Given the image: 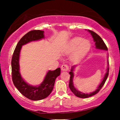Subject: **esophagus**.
I'll return each instance as SVG.
<instances>
[{
  "label": "esophagus",
  "mask_w": 120,
  "mask_h": 120,
  "mask_svg": "<svg viewBox=\"0 0 120 120\" xmlns=\"http://www.w3.org/2000/svg\"><path fill=\"white\" fill-rule=\"evenodd\" d=\"M61 70L62 71H68L69 70V67H68V65L66 64L62 65Z\"/></svg>",
  "instance_id": "1"
}]
</instances>
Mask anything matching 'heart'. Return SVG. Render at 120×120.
<instances>
[{
    "instance_id": "1",
    "label": "heart",
    "mask_w": 120,
    "mask_h": 120,
    "mask_svg": "<svg viewBox=\"0 0 120 120\" xmlns=\"http://www.w3.org/2000/svg\"><path fill=\"white\" fill-rule=\"evenodd\" d=\"M90 43L88 40L76 37L69 41L64 49L66 54L72 53L70 59L73 62L78 63L84 59L90 49Z\"/></svg>"
}]
</instances>
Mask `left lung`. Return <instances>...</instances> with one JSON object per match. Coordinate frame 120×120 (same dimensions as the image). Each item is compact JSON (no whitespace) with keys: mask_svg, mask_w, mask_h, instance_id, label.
Returning <instances> with one entry per match:
<instances>
[{"mask_svg":"<svg viewBox=\"0 0 120 120\" xmlns=\"http://www.w3.org/2000/svg\"><path fill=\"white\" fill-rule=\"evenodd\" d=\"M88 31L90 33L91 35H92V37L93 38V40H94V41L95 42V48L99 50H105L107 51V48L106 45H105V43L103 41V40L101 39V38L99 36L98 34H97L96 33H95L94 32L92 31H90V30H88ZM109 58V56H108ZM76 66H73L71 67V69L70 71L69 72V74L70 75V80H69V88L70 90H71V92L74 93V94L76 95V96L78 97H79V98H88V97H91L96 94L97 93H98L99 90H101V87L103 86V85H104L105 82L107 79V77L109 76V60L107 59V68L106 70V72L105 73L104 75V78H103L102 81H101V82L99 84V85L97 87V89L96 90L94 91L92 93H84L80 92V91L78 90V89H77L75 88L74 85V82H73V78H74V71L75 68L76 67Z\"/></svg>","mask_w":120,"mask_h":120,"instance_id":"1","label":"left lung"}]
</instances>
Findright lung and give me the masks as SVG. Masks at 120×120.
<instances>
[{"mask_svg":"<svg viewBox=\"0 0 120 120\" xmlns=\"http://www.w3.org/2000/svg\"><path fill=\"white\" fill-rule=\"evenodd\" d=\"M43 31L33 30L30 31L22 38L14 50L11 59L12 79L15 86L24 96L33 101L45 98L53 89L56 77L60 75L61 69L48 71L43 82L38 86H32L26 82L20 73L19 56L22 46L29 42L42 40L44 38Z\"/></svg>","mask_w":120,"mask_h":120,"instance_id":"1","label":"right lung"}]
</instances>
